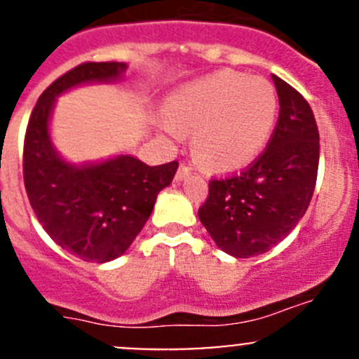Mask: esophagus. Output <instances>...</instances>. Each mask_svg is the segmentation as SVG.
<instances>
[{
	"label": "esophagus",
	"mask_w": 359,
	"mask_h": 359,
	"mask_svg": "<svg viewBox=\"0 0 359 359\" xmlns=\"http://www.w3.org/2000/svg\"><path fill=\"white\" fill-rule=\"evenodd\" d=\"M191 166L189 165H186V163H180V166H179V170H177V175H175V179L177 180H182V179H186L187 175H189L191 173Z\"/></svg>",
	"instance_id": "34e87169"
}]
</instances>
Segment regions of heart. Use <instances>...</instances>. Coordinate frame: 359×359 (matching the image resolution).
I'll return each instance as SVG.
<instances>
[{
    "instance_id": "obj_1",
    "label": "heart",
    "mask_w": 359,
    "mask_h": 359,
    "mask_svg": "<svg viewBox=\"0 0 359 359\" xmlns=\"http://www.w3.org/2000/svg\"><path fill=\"white\" fill-rule=\"evenodd\" d=\"M166 130L193 133L194 156L206 168L234 172L255 161L278 119V93L264 78L219 71L173 93Z\"/></svg>"
}]
</instances>
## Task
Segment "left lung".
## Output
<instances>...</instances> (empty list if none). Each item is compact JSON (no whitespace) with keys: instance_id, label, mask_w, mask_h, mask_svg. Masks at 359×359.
Masks as SVG:
<instances>
[{"instance_id":"8db88e82","label":"left lung","mask_w":359,"mask_h":359,"mask_svg":"<svg viewBox=\"0 0 359 359\" xmlns=\"http://www.w3.org/2000/svg\"><path fill=\"white\" fill-rule=\"evenodd\" d=\"M280 116L267 147L238 175L212 179L198 210L217 247L238 259L260 255L290 234L313 198L320 132L307 100L273 74Z\"/></svg>"}]
</instances>
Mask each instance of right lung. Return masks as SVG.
<instances>
[{
  "instance_id": "right-lung-1",
  "label": "right lung",
  "mask_w": 359,
  "mask_h": 359,
  "mask_svg": "<svg viewBox=\"0 0 359 359\" xmlns=\"http://www.w3.org/2000/svg\"><path fill=\"white\" fill-rule=\"evenodd\" d=\"M125 69L123 62H85L67 71L41 93L25 130L29 203L48 236L86 262H109L128 250L179 168L177 161L149 166L130 154L74 166L53 149L48 121L55 97L83 83L118 79Z\"/></svg>"
}]
</instances>
